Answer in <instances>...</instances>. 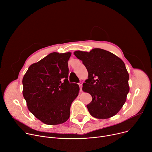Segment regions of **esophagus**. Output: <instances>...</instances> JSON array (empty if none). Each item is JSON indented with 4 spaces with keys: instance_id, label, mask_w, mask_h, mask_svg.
I'll list each match as a JSON object with an SVG mask.
<instances>
[{
    "instance_id": "obj_1",
    "label": "esophagus",
    "mask_w": 152,
    "mask_h": 152,
    "mask_svg": "<svg viewBox=\"0 0 152 152\" xmlns=\"http://www.w3.org/2000/svg\"><path fill=\"white\" fill-rule=\"evenodd\" d=\"M78 85L79 86L80 88V92H82V87H83V83L82 82H80L78 83Z\"/></svg>"
}]
</instances>
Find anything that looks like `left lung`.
Segmentation results:
<instances>
[{"label":"left lung","mask_w":152,"mask_h":152,"mask_svg":"<svg viewBox=\"0 0 152 152\" xmlns=\"http://www.w3.org/2000/svg\"><path fill=\"white\" fill-rule=\"evenodd\" d=\"M74 54L82 60L88 73L83 90L92 97L87 105L90 115L104 119L117 114L125 104L129 90V75L123 60L99 48L89 53L77 50Z\"/></svg>","instance_id":"left-lung-1"}]
</instances>
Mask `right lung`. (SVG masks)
Segmentation results:
<instances>
[{"mask_svg":"<svg viewBox=\"0 0 152 152\" xmlns=\"http://www.w3.org/2000/svg\"><path fill=\"white\" fill-rule=\"evenodd\" d=\"M71 53H52L30 65L23 79V94L28 110L46 125H58L69 118L70 107L79 87L68 81Z\"/></svg>","mask_w":152,"mask_h":152,"instance_id":"right-lung-1","label":"right lung"}]
</instances>
